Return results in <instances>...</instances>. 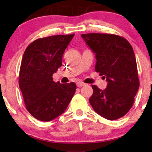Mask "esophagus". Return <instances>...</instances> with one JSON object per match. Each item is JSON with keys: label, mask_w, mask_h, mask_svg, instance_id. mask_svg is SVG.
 Here are the masks:
<instances>
[{"label": "esophagus", "mask_w": 152, "mask_h": 152, "mask_svg": "<svg viewBox=\"0 0 152 152\" xmlns=\"http://www.w3.org/2000/svg\"><path fill=\"white\" fill-rule=\"evenodd\" d=\"M76 85H77L78 87H81V86H84L85 83H83V82H80L79 81V82H77V83H76Z\"/></svg>", "instance_id": "1"}]
</instances>
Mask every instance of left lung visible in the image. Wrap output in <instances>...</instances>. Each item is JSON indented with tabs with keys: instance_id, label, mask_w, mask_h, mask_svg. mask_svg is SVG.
Wrapping results in <instances>:
<instances>
[{
	"instance_id": "1",
	"label": "left lung",
	"mask_w": 152,
	"mask_h": 152,
	"mask_svg": "<svg viewBox=\"0 0 152 152\" xmlns=\"http://www.w3.org/2000/svg\"><path fill=\"white\" fill-rule=\"evenodd\" d=\"M81 37L96 54V71L108 82L103 91L92 85L91 105L109 120L123 117L133 106L139 87L133 48L126 39L117 35L94 33Z\"/></svg>"
}]
</instances>
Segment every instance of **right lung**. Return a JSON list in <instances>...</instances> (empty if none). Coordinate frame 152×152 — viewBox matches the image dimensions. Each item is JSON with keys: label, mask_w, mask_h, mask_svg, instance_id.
<instances>
[{"label": "right lung", "mask_w": 152, "mask_h": 152, "mask_svg": "<svg viewBox=\"0 0 152 152\" xmlns=\"http://www.w3.org/2000/svg\"><path fill=\"white\" fill-rule=\"evenodd\" d=\"M74 34L35 40L23 56L18 83L26 108L36 119L50 121L65 111L74 96V82L61 83L53 74L62 65V56Z\"/></svg>", "instance_id": "obj_1"}]
</instances>
